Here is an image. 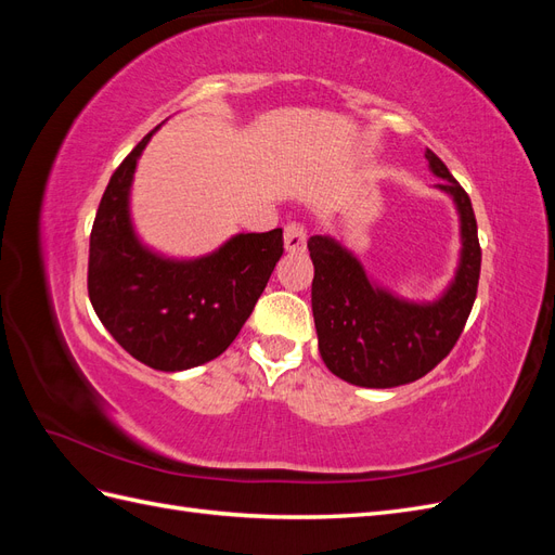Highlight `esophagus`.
I'll list each match as a JSON object with an SVG mask.
<instances>
[{
	"mask_svg": "<svg viewBox=\"0 0 555 555\" xmlns=\"http://www.w3.org/2000/svg\"><path fill=\"white\" fill-rule=\"evenodd\" d=\"M306 241H308V231L304 224L292 222L284 227V247H287V251H292V255H296V251H304Z\"/></svg>",
	"mask_w": 555,
	"mask_h": 555,
	"instance_id": "obj_1",
	"label": "esophagus"
}]
</instances>
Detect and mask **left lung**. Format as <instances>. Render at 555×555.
Returning a JSON list of instances; mask_svg holds the SVG:
<instances>
[{"label": "left lung", "instance_id": "left-lung-1", "mask_svg": "<svg viewBox=\"0 0 555 555\" xmlns=\"http://www.w3.org/2000/svg\"><path fill=\"white\" fill-rule=\"evenodd\" d=\"M430 171L442 178L435 188L447 192L461 217V261L456 278L433 304H410L365 275L361 261L328 236L308 241L314 263L312 314L319 354L333 375L391 389L430 373L461 338L475 306L481 271L477 220L467 192L444 162L426 150Z\"/></svg>", "mask_w": 555, "mask_h": 555}]
</instances>
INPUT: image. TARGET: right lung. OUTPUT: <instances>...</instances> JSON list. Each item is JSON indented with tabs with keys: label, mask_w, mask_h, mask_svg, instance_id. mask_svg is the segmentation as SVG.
I'll list each match as a JSON object with an SVG mask.
<instances>
[{
	"label": "right lung",
	"mask_w": 555,
	"mask_h": 555,
	"mask_svg": "<svg viewBox=\"0 0 555 555\" xmlns=\"http://www.w3.org/2000/svg\"><path fill=\"white\" fill-rule=\"evenodd\" d=\"M159 127L111 176L99 204L88 261V294L115 343L176 373L220 357L236 340L284 251L282 229L238 233L212 255L166 259L131 227L129 192L137 162Z\"/></svg>",
	"instance_id": "obj_1"
}]
</instances>
